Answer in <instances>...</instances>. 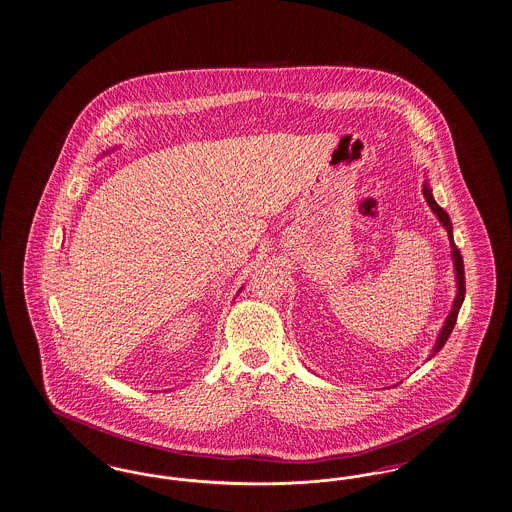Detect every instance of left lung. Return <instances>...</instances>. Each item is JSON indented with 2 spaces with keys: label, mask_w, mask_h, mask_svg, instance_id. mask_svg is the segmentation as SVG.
<instances>
[{
  "label": "left lung",
  "mask_w": 512,
  "mask_h": 512,
  "mask_svg": "<svg viewBox=\"0 0 512 512\" xmlns=\"http://www.w3.org/2000/svg\"><path fill=\"white\" fill-rule=\"evenodd\" d=\"M423 196L427 198V204L430 205V209L438 215V219H440V223L446 226V230H448V236H450L451 249H453V261H455V272H457V297H455V301H453V308H451L450 316H448V320H446V324H444V328L440 331V335H438V343H436V347L432 350V354L430 356H434L440 348L446 345V341H448V337L451 335V329L455 326V322H457V314H459V308L463 305V299H465V266H463V257H461V251L457 249L455 246V242H453V234H451V221L450 215L440 207V205L434 202V198H432V194H430L429 184H425L423 186Z\"/></svg>",
  "instance_id": "1"
}]
</instances>
